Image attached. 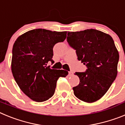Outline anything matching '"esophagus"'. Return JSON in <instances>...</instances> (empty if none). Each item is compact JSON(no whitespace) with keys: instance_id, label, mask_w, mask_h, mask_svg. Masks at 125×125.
<instances>
[{"instance_id":"esophagus-1","label":"esophagus","mask_w":125,"mask_h":125,"mask_svg":"<svg viewBox=\"0 0 125 125\" xmlns=\"http://www.w3.org/2000/svg\"><path fill=\"white\" fill-rule=\"evenodd\" d=\"M69 75L70 76H73V71H69Z\"/></svg>"}]
</instances>
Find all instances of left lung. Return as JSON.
<instances>
[{"label":"left lung","instance_id":"8db88e82","mask_svg":"<svg viewBox=\"0 0 125 125\" xmlns=\"http://www.w3.org/2000/svg\"><path fill=\"white\" fill-rule=\"evenodd\" d=\"M67 41L76 50L78 59L87 66L76 72L79 84L73 88L78 99L93 103L102 98L116 79L119 53L112 37L96 29L68 32Z\"/></svg>","mask_w":125,"mask_h":125}]
</instances>
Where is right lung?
<instances>
[{"instance_id":"right-lung-1","label":"right lung","mask_w":125,"mask_h":125,"mask_svg":"<svg viewBox=\"0 0 125 125\" xmlns=\"http://www.w3.org/2000/svg\"><path fill=\"white\" fill-rule=\"evenodd\" d=\"M67 31H51L36 29L26 32L13 46L11 70L20 89L32 100L42 102L54 94L59 77H66L65 70L51 69L53 64V47L63 42Z\"/></svg>"}]
</instances>
